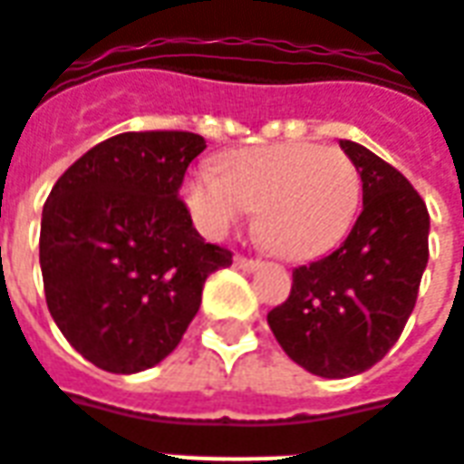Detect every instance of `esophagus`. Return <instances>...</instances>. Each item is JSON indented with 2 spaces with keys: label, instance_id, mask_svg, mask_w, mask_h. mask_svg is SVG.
Here are the masks:
<instances>
[{
  "label": "esophagus",
  "instance_id": "1",
  "mask_svg": "<svg viewBox=\"0 0 464 464\" xmlns=\"http://www.w3.org/2000/svg\"><path fill=\"white\" fill-rule=\"evenodd\" d=\"M233 263H236V268H241V271H258L263 263L258 261V258H246V256H236L233 258Z\"/></svg>",
  "mask_w": 464,
  "mask_h": 464
}]
</instances>
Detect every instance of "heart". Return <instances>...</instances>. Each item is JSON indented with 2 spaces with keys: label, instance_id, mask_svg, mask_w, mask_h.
Instances as JSON below:
<instances>
[{
  "label": "heart",
  "instance_id": "heart-1",
  "mask_svg": "<svg viewBox=\"0 0 464 464\" xmlns=\"http://www.w3.org/2000/svg\"><path fill=\"white\" fill-rule=\"evenodd\" d=\"M215 171H193L183 198L208 238H223L256 208L258 231L273 251L311 261L335 248L355 221L360 173L341 149L283 141L233 149Z\"/></svg>",
  "mask_w": 464,
  "mask_h": 464
}]
</instances>
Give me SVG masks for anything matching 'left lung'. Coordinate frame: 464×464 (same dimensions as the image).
<instances>
[{
  "label": "left lung",
  "instance_id": "left-lung-1",
  "mask_svg": "<svg viewBox=\"0 0 464 464\" xmlns=\"http://www.w3.org/2000/svg\"><path fill=\"white\" fill-rule=\"evenodd\" d=\"M341 149L360 173L362 211L331 256L293 271L291 295L268 313L285 355L321 378H350L385 358L430 256L428 208L408 179L360 143Z\"/></svg>",
  "mask_w": 464,
  "mask_h": 464
}]
</instances>
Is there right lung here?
Returning <instances> with one entry per match:
<instances>
[{
    "label": "right lung",
    "mask_w": 464,
    "mask_h": 464,
    "mask_svg": "<svg viewBox=\"0 0 464 464\" xmlns=\"http://www.w3.org/2000/svg\"><path fill=\"white\" fill-rule=\"evenodd\" d=\"M206 149L191 131H126L76 159L42 211L39 263L52 318L89 362L131 375L181 343L206 278L233 253L193 228L179 198Z\"/></svg>",
    "instance_id": "right-lung-1"
}]
</instances>
